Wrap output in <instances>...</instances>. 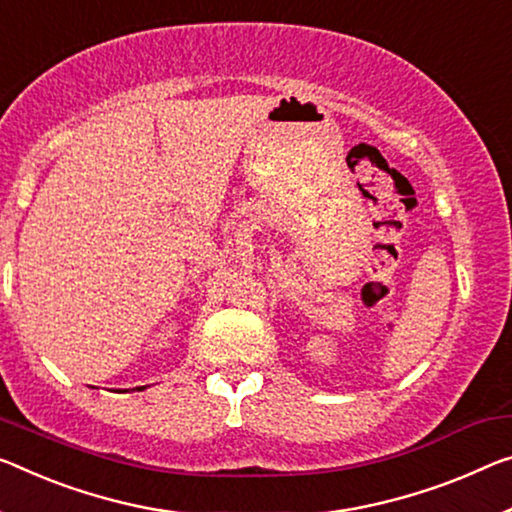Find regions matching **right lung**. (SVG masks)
I'll return each instance as SVG.
<instances>
[{
	"instance_id": "add662e5",
	"label": "right lung",
	"mask_w": 512,
	"mask_h": 512,
	"mask_svg": "<svg viewBox=\"0 0 512 512\" xmlns=\"http://www.w3.org/2000/svg\"><path fill=\"white\" fill-rule=\"evenodd\" d=\"M139 389H144V387H139Z\"/></svg>"
}]
</instances>
